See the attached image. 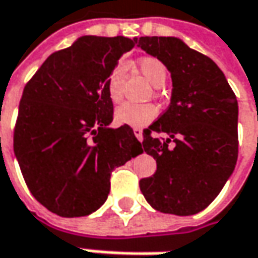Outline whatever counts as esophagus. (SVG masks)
<instances>
[{
    "label": "esophagus",
    "mask_w": 258,
    "mask_h": 258,
    "mask_svg": "<svg viewBox=\"0 0 258 258\" xmlns=\"http://www.w3.org/2000/svg\"><path fill=\"white\" fill-rule=\"evenodd\" d=\"M133 131H134V136L137 137L138 141H143V130L136 127V128H133Z\"/></svg>",
    "instance_id": "34e87169"
}]
</instances>
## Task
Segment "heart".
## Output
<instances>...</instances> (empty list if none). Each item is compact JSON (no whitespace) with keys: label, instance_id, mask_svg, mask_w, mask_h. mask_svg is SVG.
<instances>
[{"label":"heart","instance_id":"1","mask_svg":"<svg viewBox=\"0 0 258 258\" xmlns=\"http://www.w3.org/2000/svg\"><path fill=\"white\" fill-rule=\"evenodd\" d=\"M137 68L143 76L154 85L160 87L165 81L167 70L160 59L154 57H143L137 61ZM122 80H124V68L117 64L108 73L105 85L111 101L118 102L122 97ZM157 107L154 104H136V102H124L115 110V121L130 125V127H146L156 118Z\"/></svg>","mask_w":258,"mask_h":258}]
</instances>
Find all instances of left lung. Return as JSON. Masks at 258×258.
<instances>
[{
	"instance_id": "left-lung-1",
	"label": "left lung",
	"mask_w": 258,
	"mask_h": 258,
	"mask_svg": "<svg viewBox=\"0 0 258 258\" xmlns=\"http://www.w3.org/2000/svg\"><path fill=\"white\" fill-rule=\"evenodd\" d=\"M137 47L171 74L170 105L143 134L157 171L140 181L157 211L191 216L209 207L234 171L238 156V104L226 76L207 55L175 37H141ZM165 132V142L151 136ZM176 143L174 149L168 143Z\"/></svg>"
}]
</instances>
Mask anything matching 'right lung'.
Listing matches in <instances>:
<instances>
[{
    "instance_id": "add662e5",
    "label": "right lung",
    "mask_w": 258,
    "mask_h": 258,
    "mask_svg": "<svg viewBox=\"0 0 258 258\" xmlns=\"http://www.w3.org/2000/svg\"><path fill=\"white\" fill-rule=\"evenodd\" d=\"M136 38H77L51 54L25 85L14 153L32 196L59 217L101 207L115 167L143 153L130 125L111 128L105 80Z\"/></svg>"
}]
</instances>
